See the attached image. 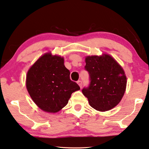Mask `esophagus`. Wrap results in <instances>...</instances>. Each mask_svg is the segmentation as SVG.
Masks as SVG:
<instances>
[{
  "label": "esophagus",
  "mask_w": 149,
  "mask_h": 149,
  "mask_svg": "<svg viewBox=\"0 0 149 149\" xmlns=\"http://www.w3.org/2000/svg\"><path fill=\"white\" fill-rule=\"evenodd\" d=\"M77 83H78V85H79V86L81 88H82V82L81 80H78V82H77Z\"/></svg>",
  "instance_id": "esophagus-1"
}]
</instances>
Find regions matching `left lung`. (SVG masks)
Wrapping results in <instances>:
<instances>
[{"label":"left lung","instance_id":"obj_1","mask_svg":"<svg viewBox=\"0 0 149 149\" xmlns=\"http://www.w3.org/2000/svg\"><path fill=\"white\" fill-rule=\"evenodd\" d=\"M84 69L90 82L82 91L91 107L104 111L118 104L127 86V77L118 63L108 54L88 56Z\"/></svg>","mask_w":149,"mask_h":149}]
</instances>
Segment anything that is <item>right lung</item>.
I'll return each instance as SVG.
<instances>
[{
	"label": "right lung",
	"instance_id": "1",
	"mask_svg": "<svg viewBox=\"0 0 149 149\" xmlns=\"http://www.w3.org/2000/svg\"><path fill=\"white\" fill-rule=\"evenodd\" d=\"M26 88L36 105L42 110L56 113L67 105L72 93L80 88L70 79V71L63 58L42 56L30 67L26 76Z\"/></svg>",
	"mask_w": 149,
	"mask_h": 149
}]
</instances>
